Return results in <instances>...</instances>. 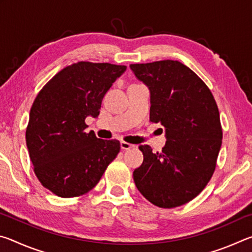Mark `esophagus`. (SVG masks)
I'll return each mask as SVG.
<instances>
[{
  "mask_svg": "<svg viewBox=\"0 0 252 252\" xmlns=\"http://www.w3.org/2000/svg\"><path fill=\"white\" fill-rule=\"evenodd\" d=\"M120 147H121L122 150H129V149L134 148L135 146H133V144H131V143H127V142H125V141H121V143H120Z\"/></svg>",
  "mask_w": 252,
  "mask_h": 252,
  "instance_id": "esophagus-1",
  "label": "esophagus"
}]
</instances>
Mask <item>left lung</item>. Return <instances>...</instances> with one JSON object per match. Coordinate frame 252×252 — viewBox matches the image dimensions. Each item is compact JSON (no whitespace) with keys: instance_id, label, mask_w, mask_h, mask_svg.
<instances>
[{"instance_id":"obj_1","label":"left lung","mask_w":252,"mask_h":252,"mask_svg":"<svg viewBox=\"0 0 252 252\" xmlns=\"http://www.w3.org/2000/svg\"><path fill=\"white\" fill-rule=\"evenodd\" d=\"M130 69L150 91V121L160 122L167 138L161 152L139 147L143 162L134 170V183L155 206H182L215 172L222 143L218 106L203 81L181 62L163 60Z\"/></svg>"}]
</instances>
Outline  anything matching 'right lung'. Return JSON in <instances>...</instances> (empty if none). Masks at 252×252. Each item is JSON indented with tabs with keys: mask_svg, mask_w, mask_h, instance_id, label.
<instances>
[{
	"mask_svg": "<svg viewBox=\"0 0 252 252\" xmlns=\"http://www.w3.org/2000/svg\"><path fill=\"white\" fill-rule=\"evenodd\" d=\"M126 66L78 62L55 74L34 100L27 127L30 159L42 186L61 198L87 193L120 151L118 140L87 133L102 99Z\"/></svg>",
	"mask_w": 252,
	"mask_h": 252,
	"instance_id": "right-lung-1",
	"label": "right lung"
}]
</instances>
